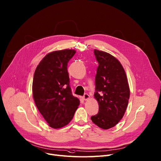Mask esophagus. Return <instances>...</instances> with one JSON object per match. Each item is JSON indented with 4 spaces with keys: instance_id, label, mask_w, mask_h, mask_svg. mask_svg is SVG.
Wrapping results in <instances>:
<instances>
[{
    "instance_id": "34e87169",
    "label": "esophagus",
    "mask_w": 161,
    "mask_h": 161,
    "mask_svg": "<svg viewBox=\"0 0 161 161\" xmlns=\"http://www.w3.org/2000/svg\"><path fill=\"white\" fill-rule=\"evenodd\" d=\"M89 97H90V96L88 94H85L83 95V96L82 97V99L83 100H86V99H88Z\"/></svg>"
}]
</instances>
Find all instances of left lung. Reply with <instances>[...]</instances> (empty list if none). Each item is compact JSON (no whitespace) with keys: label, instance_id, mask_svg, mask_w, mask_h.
Wrapping results in <instances>:
<instances>
[{"label":"left lung","instance_id":"8db88e82","mask_svg":"<svg viewBox=\"0 0 161 161\" xmlns=\"http://www.w3.org/2000/svg\"><path fill=\"white\" fill-rule=\"evenodd\" d=\"M94 53L99 64L94 95L99 110L91 120L99 128L107 130L123 118L128 103L130 89L125 71L118 60L104 51L94 49Z\"/></svg>","mask_w":161,"mask_h":161}]
</instances>
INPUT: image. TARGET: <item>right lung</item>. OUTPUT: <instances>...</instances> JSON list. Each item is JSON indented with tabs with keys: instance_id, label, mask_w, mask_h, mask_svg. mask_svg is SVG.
Segmentation results:
<instances>
[{
	"instance_id": "right-lung-1",
	"label": "right lung",
	"mask_w": 161,
	"mask_h": 161,
	"mask_svg": "<svg viewBox=\"0 0 161 161\" xmlns=\"http://www.w3.org/2000/svg\"><path fill=\"white\" fill-rule=\"evenodd\" d=\"M75 53L72 49L49 53L35 72V103L43 118L53 128L69 124L80 105L79 99L72 94L67 71V64Z\"/></svg>"
}]
</instances>
